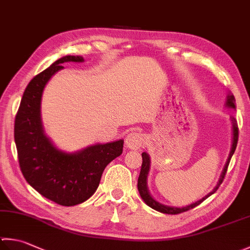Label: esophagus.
I'll return each mask as SVG.
<instances>
[{
    "instance_id": "34e87169",
    "label": "esophagus",
    "mask_w": 250,
    "mask_h": 250,
    "mask_svg": "<svg viewBox=\"0 0 250 250\" xmlns=\"http://www.w3.org/2000/svg\"><path fill=\"white\" fill-rule=\"evenodd\" d=\"M125 143L127 148H129L131 150H138L143 147L144 137L143 135L139 133H130L127 135Z\"/></svg>"
}]
</instances>
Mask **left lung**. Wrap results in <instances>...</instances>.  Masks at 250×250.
Segmentation results:
<instances>
[{
  "label": "left lung",
  "instance_id": "obj_1",
  "mask_svg": "<svg viewBox=\"0 0 250 250\" xmlns=\"http://www.w3.org/2000/svg\"><path fill=\"white\" fill-rule=\"evenodd\" d=\"M227 105L232 107V109H235V98L234 96H229L228 97V102H227ZM233 122V134H234V138H233V146H232V150H230V153H229V157L228 159V162L225 164V167L223 169V173L222 175H221V178L219 181L218 186H216L214 189L210 192V194L207 195L204 198L198 200L195 204H191L189 206H186V207H183V208H175V207H167V206H164L159 204V202L155 201L151 196L149 195L148 189H147V176H148V172H149V167H150V159H149V155L143 152L141 154V157H143V164H141V169H140V174H139V177H138V184H137V187H138V190H139V194L141 196V198L147 204L150 208H152L154 210L159 211V212H162V213H167V214H178V213H182V212H185V211L190 210L192 208H195V207L199 206L202 201L206 200L208 198L209 196H211L212 194L216 191L218 189L219 186L222 184L223 180L225 175H227V172H228V167H229V164L230 159H232V155L235 152V149H236V146H237V141H238V125H237V121L235 119L234 116L230 117Z\"/></svg>",
  "mask_w": 250,
  "mask_h": 250
}]
</instances>
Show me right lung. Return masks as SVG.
Segmentation results:
<instances>
[{
  "label": "right lung",
  "mask_w": 250,
  "mask_h": 250,
  "mask_svg": "<svg viewBox=\"0 0 250 250\" xmlns=\"http://www.w3.org/2000/svg\"><path fill=\"white\" fill-rule=\"evenodd\" d=\"M82 56H64L38 74L23 92L14 124L18 162L25 180L45 198L61 206L79 205L95 194L105 167L123 152V140L95 145L76 153L53 147L42 130L40 101L49 79L65 62H83Z\"/></svg>",
  "instance_id": "1"
}]
</instances>
